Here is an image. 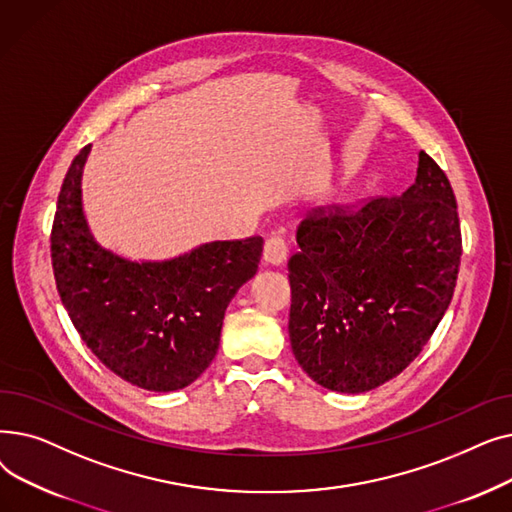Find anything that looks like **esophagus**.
I'll return each mask as SVG.
<instances>
[{
    "label": "esophagus",
    "mask_w": 512,
    "mask_h": 512,
    "mask_svg": "<svg viewBox=\"0 0 512 512\" xmlns=\"http://www.w3.org/2000/svg\"><path fill=\"white\" fill-rule=\"evenodd\" d=\"M288 257V245L282 236H272L263 245V261L267 265H282Z\"/></svg>",
    "instance_id": "1"
}]
</instances>
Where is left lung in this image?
<instances>
[{
	"mask_svg": "<svg viewBox=\"0 0 512 512\" xmlns=\"http://www.w3.org/2000/svg\"><path fill=\"white\" fill-rule=\"evenodd\" d=\"M288 261L294 359L313 382L361 394L409 367L444 317L463 240L446 174L419 151L417 178L357 211L315 209Z\"/></svg>",
	"mask_w": 512,
	"mask_h": 512,
	"instance_id": "left-lung-1",
	"label": "left lung"
}]
</instances>
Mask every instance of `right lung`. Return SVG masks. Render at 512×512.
Returning a JSON list of instances; mask_svg holds the SVG:
<instances>
[{
    "instance_id": "right-lung-1",
    "label": "right lung",
    "mask_w": 512,
    "mask_h": 512,
    "mask_svg": "<svg viewBox=\"0 0 512 512\" xmlns=\"http://www.w3.org/2000/svg\"><path fill=\"white\" fill-rule=\"evenodd\" d=\"M80 149L51 228L62 305L93 355L132 386L174 392L193 384L220 346L224 313L257 274L263 238L213 240L164 261H130L101 247L83 211Z\"/></svg>"
}]
</instances>
